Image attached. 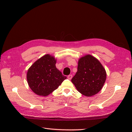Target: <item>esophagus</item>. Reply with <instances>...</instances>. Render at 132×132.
<instances>
[{"label":"esophagus","instance_id":"1","mask_svg":"<svg viewBox=\"0 0 132 132\" xmlns=\"http://www.w3.org/2000/svg\"><path fill=\"white\" fill-rule=\"evenodd\" d=\"M72 77H73V76L71 75H69L68 76V79L69 80H71V79H72Z\"/></svg>","mask_w":132,"mask_h":132}]
</instances>
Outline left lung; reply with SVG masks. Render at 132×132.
<instances>
[{"label":"left lung","mask_w":132,"mask_h":132,"mask_svg":"<svg viewBox=\"0 0 132 132\" xmlns=\"http://www.w3.org/2000/svg\"><path fill=\"white\" fill-rule=\"evenodd\" d=\"M106 78V70L101 62L87 54L79 59L77 71L71 81L81 94L91 97L101 91Z\"/></svg>","instance_id":"left-lung-1"}]
</instances>
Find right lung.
<instances>
[{
	"label": "right lung",
	"mask_w": 132,
	"mask_h": 132,
	"mask_svg": "<svg viewBox=\"0 0 132 132\" xmlns=\"http://www.w3.org/2000/svg\"><path fill=\"white\" fill-rule=\"evenodd\" d=\"M54 56L46 54L28 69L27 80L30 88L38 95L46 97L56 90L66 77L56 67Z\"/></svg>",
	"instance_id": "1"
}]
</instances>
